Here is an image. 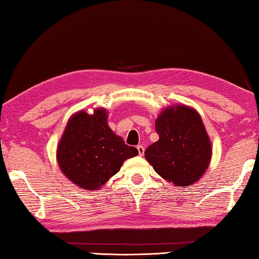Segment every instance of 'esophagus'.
I'll return each mask as SVG.
<instances>
[{
    "label": "esophagus",
    "instance_id": "obj_1",
    "mask_svg": "<svg viewBox=\"0 0 259 259\" xmlns=\"http://www.w3.org/2000/svg\"><path fill=\"white\" fill-rule=\"evenodd\" d=\"M137 149H138V151H139V155H140V156H143V153H144V147H143V146H138Z\"/></svg>",
    "mask_w": 259,
    "mask_h": 259
}]
</instances>
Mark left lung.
Segmentation results:
<instances>
[{"label": "left lung", "instance_id": "left-lung-1", "mask_svg": "<svg viewBox=\"0 0 259 259\" xmlns=\"http://www.w3.org/2000/svg\"><path fill=\"white\" fill-rule=\"evenodd\" d=\"M159 140L144 155L157 174L178 187L201 178L211 159V143L200 115L193 108L167 107L156 119Z\"/></svg>", "mask_w": 259, "mask_h": 259}]
</instances>
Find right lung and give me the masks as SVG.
I'll return each mask as SVG.
<instances>
[{
  "label": "right lung",
  "mask_w": 259,
  "mask_h": 259,
  "mask_svg": "<svg viewBox=\"0 0 259 259\" xmlns=\"http://www.w3.org/2000/svg\"><path fill=\"white\" fill-rule=\"evenodd\" d=\"M107 120L104 108H97L92 115L77 112L68 120L58 144L59 167L80 189L99 190L119 171L122 162L139 153L112 132Z\"/></svg>",
  "instance_id": "1"
}]
</instances>
